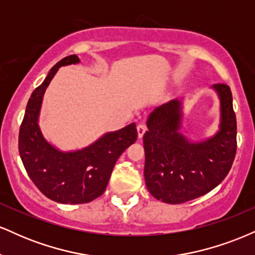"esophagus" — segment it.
<instances>
[{"label": "esophagus", "instance_id": "obj_1", "mask_svg": "<svg viewBox=\"0 0 255 255\" xmlns=\"http://www.w3.org/2000/svg\"><path fill=\"white\" fill-rule=\"evenodd\" d=\"M136 129H137V136H139L140 139H141L142 135H144L145 131H146V129H147V128H146V125L139 124V125H137Z\"/></svg>", "mask_w": 255, "mask_h": 255}]
</instances>
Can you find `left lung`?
<instances>
[{"label": "left lung", "mask_w": 255, "mask_h": 255, "mask_svg": "<svg viewBox=\"0 0 255 255\" xmlns=\"http://www.w3.org/2000/svg\"><path fill=\"white\" fill-rule=\"evenodd\" d=\"M221 103L219 130L193 142L181 134L182 102L160 105L147 119L144 134V176L148 192L166 204H182L217 187L229 172L236 154V116L230 87L216 84Z\"/></svg>", "instance_id": "obj_1"}]
</instances>
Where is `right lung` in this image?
Here are the masks:
<instances>
[{
	"mask_svg": "<svg viewBox=\"0 0 255 255\" xmlns=\"http://www.w3.org/2000/svg\"><path fill=\"white\" fill-rule=\"evenodd\" d=\"M79 62L77 55H71L52 67L32 92L19 131V153L28 176L46 198L61 204H85L101 197L116 160L137 137L135 124H130L87 147L63 152L43 136L38 121L44 92L60 67Z\"/></svg>",
	"mask_w": 255,
	"mask_h": 255,
	"instance_id": "right-lung-1",
	"label": "right lung"
}]
</instances>
